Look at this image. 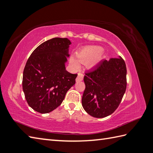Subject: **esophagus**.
Here are the masks:
<instances>
[{
  "instance_id": "esophagus-1",
  "label": "esophagus",
  "mask_w": 153,
  "mask_h": 153,
  "mask_svg": "<svg viewBox=\"0 0 153 153\" xmlns=\"http://www.w3.org/2000/svg\"><path fill=\"white\" fill-rule=\"evenodd\" d=\"M83 78H84V74H82V73H80V72H79L78 76H77V78H76V82L82 81V80H83Z\"/></svg>"
}]
</instances>
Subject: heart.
I'll return each mask as SVG.
<instances>
[{"label":"heart","instance_id":"1","mask_svg":"<svg viewBox=\"0 0 153 153\" xmlns=\"http://www.w3.org/2000/svg\"><path fill=\"white\" fill-rule=\"evenodd\" d=\"M102 48L99 46H88L80 49L77 53V58L72 56L69 59V63L74 68L79 67L80 62L86 64L89 68H94L103 59Z\"/></svg>","mask_w":153,"mask_h":153}]
</instances>
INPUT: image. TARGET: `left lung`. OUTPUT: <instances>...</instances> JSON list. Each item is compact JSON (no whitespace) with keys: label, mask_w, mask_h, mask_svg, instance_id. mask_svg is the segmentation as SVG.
Returning <instances> with one entry per match:
<instances>
[{"label":"left lung","mask_w":153,"mask_h":153,"mask_svg":"<svg viewBox=\"0 0 153 153\" xmlns=\"http://www.w3.org/2000/svg\"><path fill=\"white\" fill-rule=\"evenodd\" d=\"M82 104L94 118L106 117L120 104L126 88V68L123 58L105 60L95 71L85 74Z\"/></svg>","instance_id":"8db88e82"}]
</instances>
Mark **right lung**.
Returning <instances> with one entry per match:
<instances>
[{
  "label": "right lung",
  "instance_id": "1",
  "mask_svg": "<svg viewBox=\"0 0 153 153\" xmlns=\"http://www.w3.org/2000/svg\"><path fill=\"white\" fill-rule=\"evenodd\" d=\"M71 44L68 38H53L39 45L27 60L23 90L27 103L36 112L46 114L56 109L76 84L77 74L65 69Z\"/></svg>",
  "mask_w": 153,
  "mask_h": 153
}]
</instances>
